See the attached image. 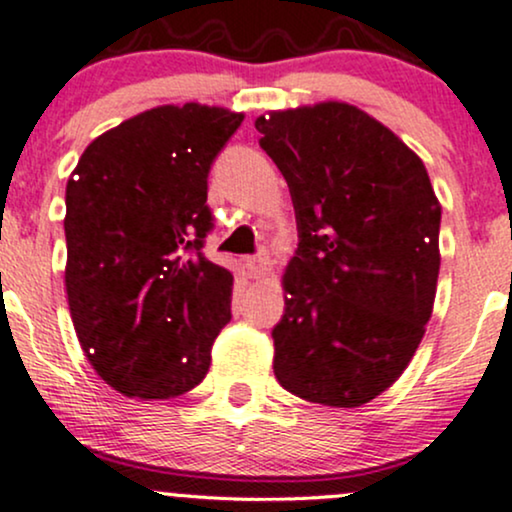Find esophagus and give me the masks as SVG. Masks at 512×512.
<instances>
[{"label": "esophagus", "mask_w": 512, "mask_h": 512, "mask_svg": "<svg viewBox=\"0 0 512 512\" xmlns=\"http://www.w3.org/2000/svg\"><path fill=\"white\" fill-rule=\"evenodd\" d=\"M245 269H248L250 279H264L272 267H269V257L264 255V252H260V255L248 257V260H245Z\"/></svg>", "instance_id": "34e87169"}]
</instances>
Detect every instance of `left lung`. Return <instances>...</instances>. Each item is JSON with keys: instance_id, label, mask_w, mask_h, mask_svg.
<instances>
[{"instance_id": "8db88e82", "label": "left lung", "mask_w": 512, "mask_h": 512, "mask_svg": "<svg viewBox=\"0 0 512 512\" xmlns=\"http://www.w3.org/2000/svg\"><path fill=\"white\" fill-rule=\"evenodd\" d=\"M255 127L298 223L272 330L274 375L305 402L361 407L395 383L424 339L440 202L424 161L356 105L272 110Z\"/></svg>"}]
</instances>
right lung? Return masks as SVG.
Listing matches in <instances>:
<instances>
[{"label":"right lung","instance_id":"right-lung-1","mask_svg":"<svg viewBox=\"0 0 512 512\" xmlns=\"http://www.w3.org/2000/svg\"><path fill=\"white\" fill-rule=\"evenodd\" d=\"M243 122L158 105L93 139L67 180L69 313L93 370L139 399L190 392L231 320L233 274L204 257L211 163Z\"/></svg>","mask_w":512,"mask_h":512}]
</instances>
